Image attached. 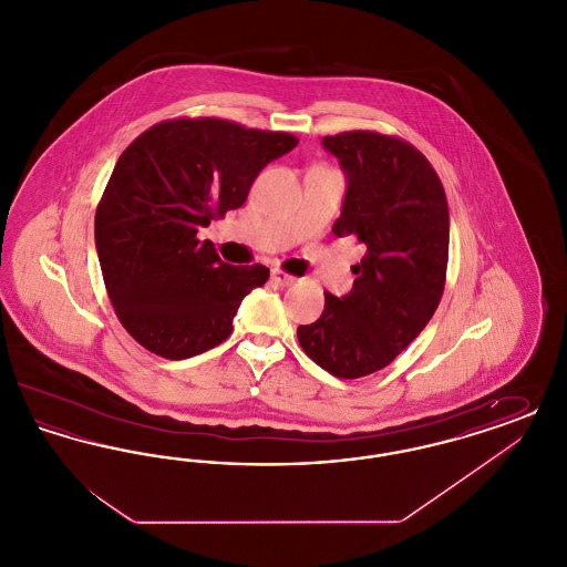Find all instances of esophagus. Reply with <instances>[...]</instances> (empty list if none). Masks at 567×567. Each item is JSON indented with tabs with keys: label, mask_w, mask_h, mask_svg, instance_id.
<instances>
[{
	"label": "esophagus",
	"mask_w": 567,
	"mask_h": 567,
	"mask_svg": "<svg viewBox=\"0 0 567 567\" xmlns=\"http://www.w3.org/2000/svg\"><path fill=\"white\" fill-rule=\"evenodd\" d=\"M271 280H274L278 287H289V285L296 282V276H291V274H287V271L282 270H271Z\"/></svg>",
	"instance_id": "1"
}]
</instances>
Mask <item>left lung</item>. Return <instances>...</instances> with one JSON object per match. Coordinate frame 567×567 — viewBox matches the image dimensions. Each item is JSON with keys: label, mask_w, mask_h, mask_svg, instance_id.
Returning a JSON list of instances; mask_svg holds the SVG:
<instances>
[{"label": "left lung", "mask_w": 567, "mask_h": 567, "mask_svg": "<svg viewBox=\"0 0 567 567\" xmlns=\"http://www.w3.org/2000/svg\"><path fill=\"white\" fill-rule=\"evenodd\" d=\"M349 187L338 238L368 252L351 293L324 291L323 315L297 327L303 352L329 374L361 378L386 368L425 329L444 293L449 266L446 193L421 151L395 135H324Z\"/></svg>", "instance_id": "8db88e82"}]
</instances>
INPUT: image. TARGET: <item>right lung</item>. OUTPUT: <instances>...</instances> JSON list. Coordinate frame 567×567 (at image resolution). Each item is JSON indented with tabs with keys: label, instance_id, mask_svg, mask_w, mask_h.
I'll return each mask as SVG.
<instances>
[{
	"label": "right lung",
	"instance_id": "obj_1",
	"mask_svg": "<svg viewBox=\"0 0 567 567\" xmlns=\"http://www.w3.org/2000/svg\"><path fill=\"white\" fill-rule=\"evenodd\" d=\"M297 142L202 116L157 123L123 151L97 204L95 246L114 312L137 344L178 361L229 338L244 297L270 270L220 261L197 231L240 208L259 172Z\"/></svg>",
	"mask_w": 567,
	"mask_h": 567
}]
</instances>
